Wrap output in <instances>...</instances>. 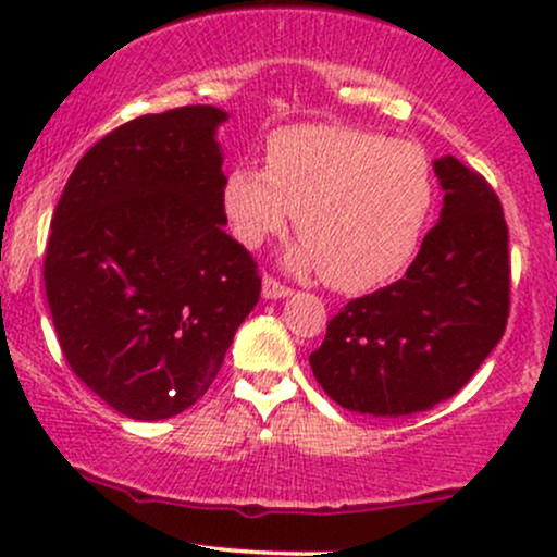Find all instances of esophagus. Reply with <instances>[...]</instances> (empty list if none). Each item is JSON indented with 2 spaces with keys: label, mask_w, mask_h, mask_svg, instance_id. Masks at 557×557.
<instances>
[{
  "label": "esophagus",
  "mask_w": 557,
  "mask_h": 557,
  "mask_svg": "<svg viewBox=\"0 0 557 557\" xmlns=\"http://www.w3.org/2000/svg\"><path fill=\"white\" fill-rule=\"evenodd\" d=\"M290 293H293L290 287L280 283V280H274L272 274H267L264 283H261V296H264V298H287Z\"/></svg>",
  "instance_id": "34e87169"
}]
</instances>
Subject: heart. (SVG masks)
I'll return each mask as SVG.
<instances>
[{
	"mask_svg": "<svg viewBox=\"0 0 557 557\" xmlns=\"http://www.w3.org/2000/svg\"><path fill=\"white\" fill-rule=\"evenodd\" d=\"M267 170L235 164L222 209L246 248L287 225L300 240L287 264L324 272L345 293L395 280L417 257L434 203L424 151L350 125H293L267 140Z\"/></svg>",
	"mask_w": 557,
	"mask_h": 557,
	"instance_id": "1",
	"label": "heart"
}]
</instances>
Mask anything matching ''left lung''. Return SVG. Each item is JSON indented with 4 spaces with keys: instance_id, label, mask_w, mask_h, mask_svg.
<instances>
[{
    "instance_id": "1",
    "label": "left lung",
    "mask_w": 557,
    "mask_h": 557,
    "mask_svg": "<svg viewBox=\"0 0 557 557\" xmlns=\"http://www.w3.org/2000/svg\"><path fill=\"white\" fill-rule=\"evenodd\" d=\"M440 222L398 283L348 300L309 356L337 406L372 417L430 411L474 376L510 311L508 225L500 198L456 157L434 162Z\"/></svg>"
}]
</instances>
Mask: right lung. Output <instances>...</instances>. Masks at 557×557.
<instances>
[{"label":"right lung","instance_id":"right-lung-1","mask_svg":"<svg viewBox=\"0 0 557 557\" xmlns=\"http://www.w3.org/2000/svg\"><path fill=\"white\" fill-rule=\"evenodd\" d=\"M209 104L114 127L75 164L44 259L62 354L107 406L170 419L207 393L261 293L225 233L222 151Z\"/></svg>","mask_w":557,"mask_h":557}]
</instances>
